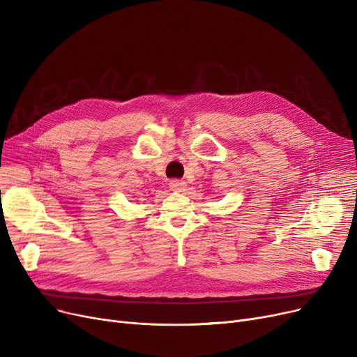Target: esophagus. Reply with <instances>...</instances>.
<instances>
[{"label": "esophagus", "mask_w": 357, "mask_h": 357, "mask_svg": "<svg viewBox=\"0 0 357 357\" xmlns=\"http://www.w3.org/2000/svg\"><path fill=\"white\" fill-rule=\"evenodd\" d=\"M169 186H171V190H172V191H178V192H181V191H183V190H185L186 183H185V181H182V179H172L171 182H169Z\"/></svg>", "instance_id": "obj_1"}]
</instances>
